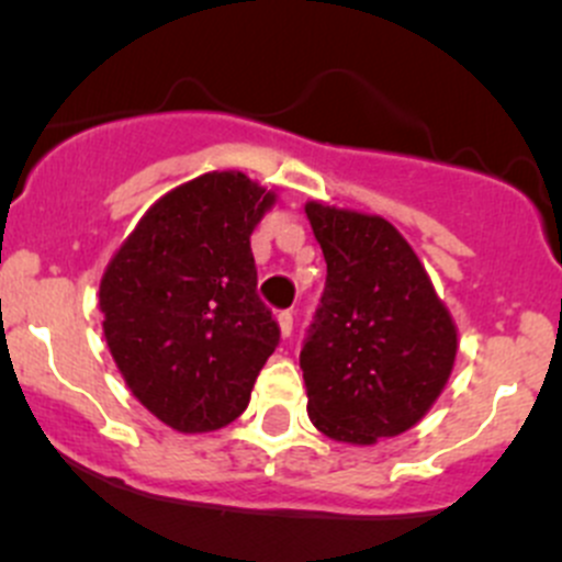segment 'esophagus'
I'll list each match as a JSON object with an SVG mask.
<instances>
[{"mask_svg":"<svg viewBox=\"0 0 562 562\" xmlns=\"http://www.w3.org/2000/svg\"><path fill=\"white\" fill-rule=\"evenodd\" d=\"M276 322H279V329H281L283 338H289V335H292V327H294L292 311H281V314L276 316Z\"/></svg>","mask_w":562,"mask_h":562,"instance_id":"34e87169","label":"esophagus"}]
</instances>
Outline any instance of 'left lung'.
<instances>
[{
  "label": "left lung",
  "instance_id": "1",
  "mask_svg": "<svg viewBox=\"0 0 562 562\" xmlns=\"http://www.w3.org/2000/svg\"><path fill=\"white\" fill-rule=\"evenodd\" d=\"M327 262L300 368L327 438L373 447L411 430L452 375L457 324L425 265L386 218L305 202Z\"/></svg>",
  "mask_w": 562,
  "mask_h": 562
}]
</instances>
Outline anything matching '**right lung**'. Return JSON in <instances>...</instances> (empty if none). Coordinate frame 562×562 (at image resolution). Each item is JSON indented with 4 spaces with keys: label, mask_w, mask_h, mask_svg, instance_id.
<instances>
[{
    "label": "right lung",
    "mask_w": 562,
    "mask_h": 562,
    "mask_svg": "<svg viewBox=\"0 0 562 562\" xmlns=\"http://www.w3.org/2000/svg\"><path fill=\"white\" fill-rule=\"evenodd\" d=\"M276 192L238 170L205 172L154 202L100 281L108 349L132 395L178 432L246 411L279 346L257 294L251 233Z\"/></svg>",
    "instance_id": "right-lung-1"
}]
</instances>
